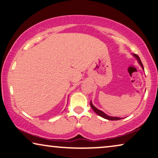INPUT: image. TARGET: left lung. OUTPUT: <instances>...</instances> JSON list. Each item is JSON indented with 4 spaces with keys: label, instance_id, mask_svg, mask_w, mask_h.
<instances>
[{
    "label": "left lung",
    "instance_id": "obj_1",
    "mask_svg": "<svg viewBox=\"0 0 158 158\" xmlns=\"http://www.w3.org/2000/svg\"><path fill=\"white\" fill-rule=\"evenodd\" d=\"M133 55L134 57H135L136 60H138V63H139V64L140 65V67H142V69H143V70H144V67H143V64H142V62H141V61H140V60L139 56H138L137 55H135V54H133ZM90 106H91V109H93L94 111L95 112L96 114H98V116H100L101 117L103 118L107 119V120H110V121H118V120H121V119H122L121 118L108 116L107 114H106L104 112H103V111H102V110H99V109H98L97 108L94 106L93 105L92 102H91H91H90Z\"/></svg>",
    "mask_w": 158,
    "mask_h": 158
}]
</instances>
